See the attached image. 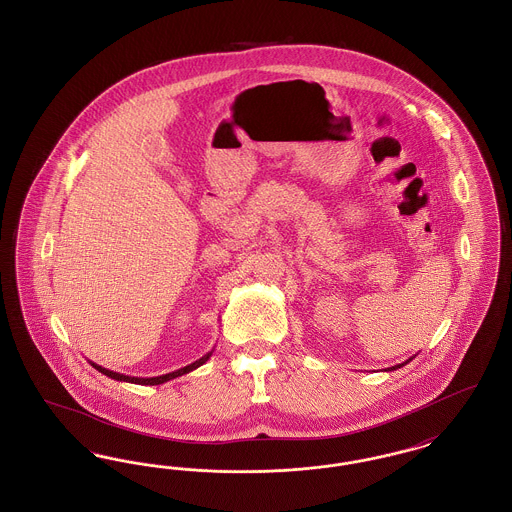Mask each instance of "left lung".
Wrapping results in <instances>:
<instances>
[{"label":"left lung","instance_id":"obj_1","mask_svg":"<svg viewBox=\"0 0 512 512\" xmlns=\"http://www.w3.org/2000/svg\"><path fill=\"white\" fill-rule=\"evenodd\" d=\"M413 359H414V357H411V359H409V361H413ZM409 361H405V363H401V365L391 366V368H388V370H395V368H401V366L407 365V363H409Z\"/></svg>","mask_w":512,"mask_h":512}]
</instances>
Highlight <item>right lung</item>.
Masks as SVG:
<instances>
[{
    "label": "right lung",
    "mask_w": 512,
    "mask_h": 512,
    "mask_svg": "<svg viewBox=\"0 0 512 512\" xmlns=\"http://www.w3.org/2000/svg\"><path fill=\"white\" fill-rule=\"evenodd\" d=\"M213 351H215V349H211L209 353H205L201 359H197V361H194L192 365L182 366V368H178V370H174V372H169V374L151 376V378L126 376V374H121V372H115V370H109V368H103V366L96 365V363H92V361H90V365L94 366L96 370H99L101 374H105V376H109V378H113V380H117V382H128V384H138V386H159V384H165V382H169V380H174V378H178V376H182V374H188V372H192L195 368L205 365V363L211 359Z\"/></svg>",
    "instance_id": "right-lung-1"
}]
</instances>
